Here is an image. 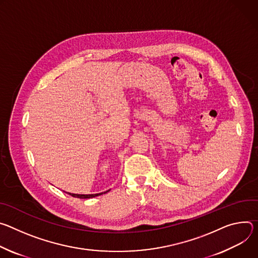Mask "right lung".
<instances>
[{
    "instance_id": "obj_1",
    "label": "right lung",
    "mask_w": 258,
    "mask_h": 258,
    "mask_svg": "<svg viewBox=\"0 0 258 258\" xmlns=\"http://www.w3.org/2000/svg\"><path fill=\"white\" fill-rule=\"evenodd\" d=\"M107 191H109V189L107 190ZM106 192V191H105ZM104 192V194H105ZM103 192H100V194H94V195H77V194H70L72 197H75V198H80V199H90V198H94V197H96V196H100V195H102Z\"/></svg>"
}]
</instances>
